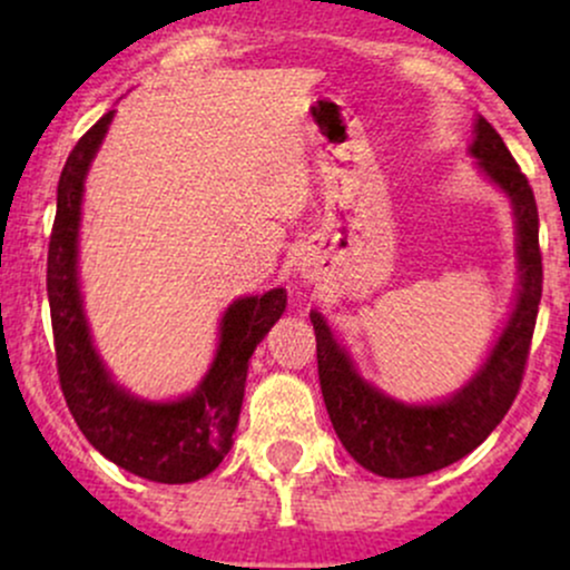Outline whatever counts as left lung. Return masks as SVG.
<instances>
[{"label":"left lung","mask_w":570,"mask_h":570,"mask_svg":"<svg viewBox=\"0 0 570 570\" xmlns=\"http://www.w3.org/2000/svg\"><path fill=\"white\" fill-rule=\"evenodd\" d=\"M474 134L469 153L476 158L480 171L512 200L520 289L512 316L472 381L436 404L396 402L358 375L348 351L332 335L322 313H311L316 330L318 381L335 434L353 461L391 480L431 474L472 453L503 421L525 375L544 281L539 208L525 174L485 117L476 120Z\"/></svg>","instance_id":"1"}]
</instances>
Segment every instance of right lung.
<instances>
[{
  "label": "right lung",
  "instance_id": "1",
  "mask_svg": "<svg viewBox=\"0 0 570 570\" xmlns=\"http://www.w3.org/2000/svg\"><path fill=\"white\" fill-rule=\"evenodd\" d=\"M115 112L71 149L58 179L48 248V299L63 399L88 442L126 472L166 485L212 474L233 448L248 358L286 307V292L240 297L219 324V348L198 389L176 402H147L115 385L90 340L77 281L82 185Z\"/></svg>",
  "mask_w": 570,
  "mask_h": 570
}]
</instances>
